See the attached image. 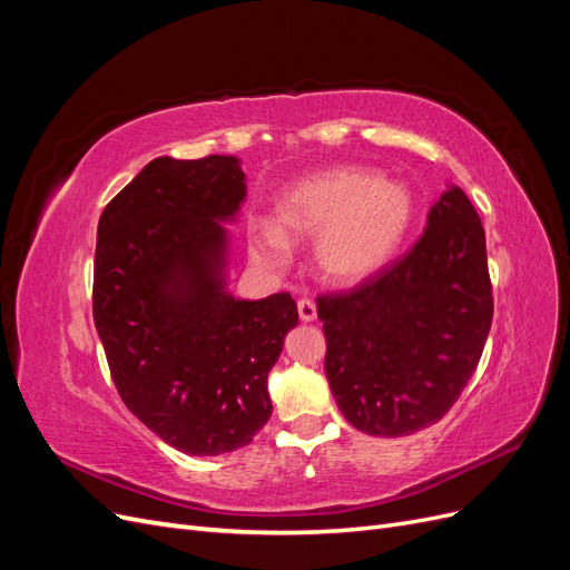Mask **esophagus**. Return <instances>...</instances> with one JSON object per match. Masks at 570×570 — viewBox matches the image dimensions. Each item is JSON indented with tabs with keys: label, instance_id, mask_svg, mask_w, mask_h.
<instances>
[{
	"label": "esophagus",
	"instance_id": "esophagus-1",
	"mask_svg": "<svg viewBox=\"0 0 570 570\" xmlns=\"http://www.w3.org/2000/svg\"><path fill=\"white\" fill-rule=\"evenodd\" d=\"M297 312H299V318H302L304 323H312V321L316 318V304H314V299L302 297V299L297 302Z\"/></svg>",
	"mask_w": 570,
	"mask_h": 570
}]
</instances>
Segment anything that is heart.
Here are the masks:
<instances>
[{"label":"heart","instance_id":"1","mask_svg":"<svg viewBox=\"0 0 570 570\" xmlns=\"http://www.w3.org/2000/svg\"><path fill=\"white\" fill-rule=\"evenodd\" d=\"M278 228L262 226L252 254L268 268L289 262L287 239H314V264L323 281L364 283L400 249L413 218V199L400 183L368 168L340 166L289 187L281 197Z\"/></svg>","mask_w":570,"mask_h":570}]
</instances>
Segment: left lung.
<instances>
[{
    "label": "left lung",
    "mask_w": 570,
    "mask_h": 570,
    "mask_svg": "<svg viewBox=\"0 0 570 570\" xmlns=\"http://www.w3.org/2000/svg\"><path fill=\"white\" fill-rule=\"evenodd\" d=\"M316 302L342 416L375 438L438 423L478 368L494 314L485 230L471 199L450 187L404 256Z\"/></svg>",
    "instance_id": "8db88e82"
}]
</instances>
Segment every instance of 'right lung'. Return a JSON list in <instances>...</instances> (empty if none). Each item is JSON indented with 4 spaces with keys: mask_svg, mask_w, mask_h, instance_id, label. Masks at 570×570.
<instances>
[{
    "mask_svg": "<svg viewBox=\"0 0 570 570\" xmlns=\"http://www.w3.org/2000/svg\"><path fill=\"white\" fill-rule=\"evenodd\" d=\"M235 157L149 161L105 206L92 314L111 381L151 433L193 456L235 452L271 419L266 377L297 325L289 292L223 289L226 230L245 199Z\"/></svg>",
    "mask_w": 570,
    "mask_h": 570,
    "instance_id": "1",
    "label": "right lung"
}]
</instances>
